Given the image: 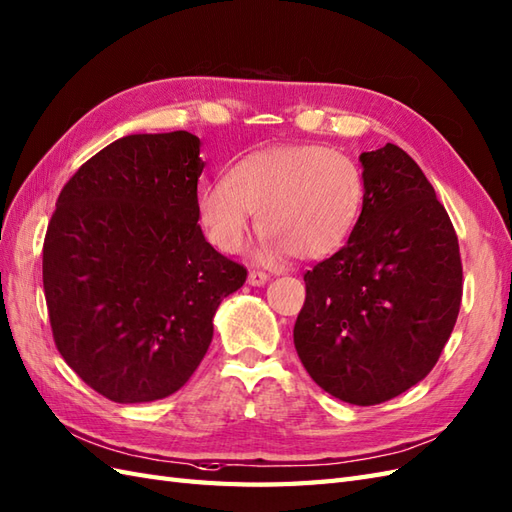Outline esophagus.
<instances>
[{"label":"esophagus","mask_w":512,"mask_h":512,"mask_svg":"<svg viewBox=\"0 0 512 512\" xmlns=\"http://www.w3.org/2000/svg\"><path fill=\"white\" fill-rule=\"evenodd\" d=\"M268 281H270V276L266 272H257V270L248 272V285L251 287H264Z\"/></svg>","instance_id":"34e87169"}]
</instances>
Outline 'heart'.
<instances>
[{"instance_id": "1", "label": "heart", "mask_w": 512, "mask_h": 512, "mask_svg": "<svg viewBox=\"0 0 512 512\" xmlns=\"http://www.w3.org/2000/svg\"><path fill=\"white\" fill-rule=\"evenodd\" d=\"M364 206V175L352 156L321 145H281L248 154L223 182L201 188L197 216L216 251L236 255L251 218L266 238L261 261L324 259L352 236Z\"/></svg>"}]
</instances>
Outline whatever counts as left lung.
Wrapping results in <instances>:
<instances>
[{"instance_id": "8db88e82", "label": "left lung", "mask_w": 512, "mask_h": 512, "mask_svg": "<svg viewBox=\"0 0 512 512\" xmlns=\"http://www.w3.org/2000/svg\"><path fill=\"white\" fill-rule=\"evenodd\" d=\"M364 206L347 244L304 274L296 352L315 384L377 405L435 367L461 306L455 227L399 145L362 152Z\"/></svg>"}]
</instances>
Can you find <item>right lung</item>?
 <instances>
[{
  "label": "right lung",
  "instance_id": "right-lung-1",
  "mask_svg": "<svg viewBox=\"0 0 512 512\" xmlns=\"http://www.w3.org/2000/svg\"><path fill=\"white\" fill-rule=\"evenodd\" d=\"M199 137L128 135L62 188L42 248L53 339L115 403L180 390L206 356L218 304L246 270L197 225Z\"/></svg>",
  "mask_w": 512,
  "mask_h": 512
}]
</instances>
